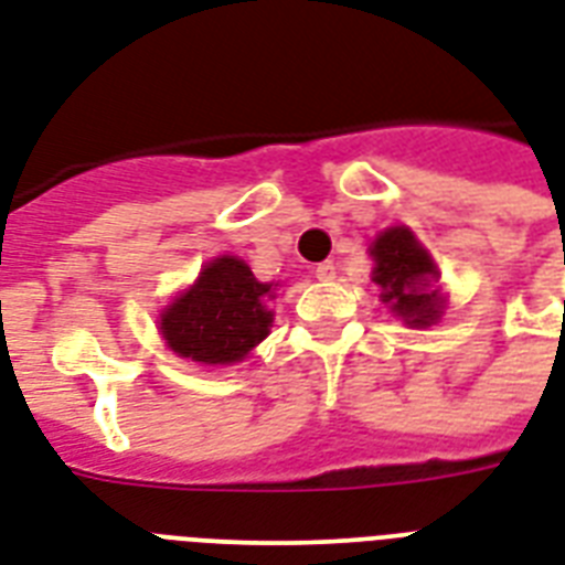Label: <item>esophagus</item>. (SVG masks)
Instances as JSON below:
<instances>
[{"label":"esophagus","mask_w":565,"mask_h":565,"mask_svg":"<svg viewBox=\"0 0 565 565\" xmlns=\"http://www.w3.org/2000/svg\"><path fill=\"white\" fill-rule=\"evenodd\" d=\"M315 277L321 279V282H327V279L335 277V265H332V262H321V265L315 268Z\"/></svg>","instance_id":"esophagus-1"}]
</instances>
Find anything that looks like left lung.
I'll return each mask as SVG.
<instances>
[{
  "label": "left lung",
  "mask_w": 565,
  "mask_h": 565,
  "mask_svg": "<svg viewBox=\"0 0 565 565\" xmlns=\"http://www.w3.org/2000/svg\"><path fill=\"white\" fill-rule=\"evenodd\" d=\"M369 253L374 259L371 279L380 286V300L406 327L424 330L439 321L445 297L433 288V282H439V268L409 226L383 230Z\"/></svg>",
  "instance_id": "1"
}]
</instances>
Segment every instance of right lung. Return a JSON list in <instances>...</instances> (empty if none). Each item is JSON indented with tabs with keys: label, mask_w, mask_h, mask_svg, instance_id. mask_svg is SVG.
Returning <instances> with one entry per match:
<instances>
[{
	"label": "right lung",
	"mask_w": 565,
	"mask_h": 565,
	"mask_svg": "<svg viewBox=\"0 0 565 565\" xmlns=\"http://www.w3.org/2000/svg\"><path fill=\"white\" fill-rule=\"evenodd\" d=\"M277 282H259L238 256H217L161 312L159 330L173 353L200 365H233L270 332Z\"/></svg>",
	"instance_id": "1"
}]
</instances>
